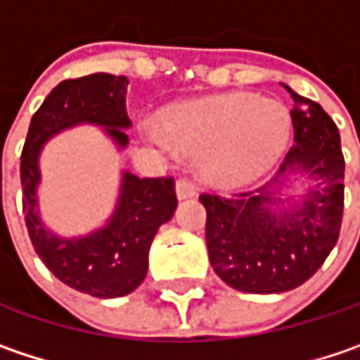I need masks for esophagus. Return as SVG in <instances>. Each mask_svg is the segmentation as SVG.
<instances>
[{
    "label": "esophagus",
    "mask_w": 360,
    "mask_h": 360,
    "mask_svg": "<svg viewBox=\"0 0 360 360\" xmlns=\"http://www.w3.org/2000/svg\"><path fill=\"white\" fill-rule=\"evenodd\" d=\"M196 193V188H194V184L188 180V178H180L178 182H176V194H178V198H191Z\"/></svg>",
    "instance_id": "esophagus-1"
}]
</instances>
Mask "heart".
I'll use <instances>...</instances> for the list:
<instances>
[{"mask_svg": "<svg viewBox=\"0 0 360 360\" xmlns=\"http://www.w3.org/2000/svg\"><path fill=\"white\" fill-rule=\"evenodd\" d=\"M291 118L283 104L252 94H225L172 108L162 120L164 139L205 160V176L240 186L266 172L285 149Z\"/></svg>", "mask_w": 360, "mask_h": 360, "instance_id": "1", "label": "heart"}]
</instances>
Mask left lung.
I'll list each match as a JSON object with an SVG mask.
<instances>
[{
    "instance_id": "obj_1",
    "label": "left lung",
    "mask_w": 360,
    "mask_h": 360,
    "mask_svg": "<svg viewBox=\"0 0 360 360\" xmlns=\"http://www.w3.org/2000/svg\"><path fill=\"white\" fill-rule=\"evenodd\" d=\"M287 91L295 102V145L274 178L254 193L200 194L211 266L244 293H285L303 285L336 245L342 225L345 155L338 129L318 102ZM297 171L310 182L302 205L272 210L280 202L274 194Z\"/></svg>"
}]
</instances>
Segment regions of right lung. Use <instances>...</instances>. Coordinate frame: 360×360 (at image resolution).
<instances>
[{
	"instance_id": "add662e5",
	"label": "right lung",
	"mask_w": 360,
	"mask_h": 360,
	"mask_svg": "<svg viewBox=\"0 0 360 360\" xmlns=\"http://www.w3.org/2000/svg\"><path fill=\"white\" fill-rule=\"evenodd\" d=\"M127 86L124 75L110 73L61 82L32 116L20 160L22 209L40 260L67 287L100 299L129 295L143 283L151 242L178 207L174 178H137L122 172L118 202L108 223L90 236L59 238L39 217V158L53 135L84 122L104 127L118 147H127L124 129L131 127L124 106Z\"/></svg>"
}]
</instances>
